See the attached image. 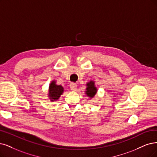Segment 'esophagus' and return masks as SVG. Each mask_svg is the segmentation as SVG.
Instances as JSON below:
<instances>
[{
  "mask_svg": "<svg viewBox=\"0 0 157 157\" xmlns=\"http://www.w3.org/2000/svg\"><path fill=\"white\" fill-rule=\"evenodd\" d=\"M77 87H78L77 85L74 83H72L71 84V85H70V89H71V90H72L73 91H75V90H76Z\"/></svg>",
  "mask_w": 157,
  "mask_h": 157,
  "instance_id": "esophagus-1",
  "label": "esophagus"
}]
</instances>
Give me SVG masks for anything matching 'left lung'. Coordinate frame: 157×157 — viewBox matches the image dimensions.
Returning a JSON list of instances; mask_svg holds the SVG:
<instances>
[{
    "label": "left lung",
    "instance_id": "8db88e82",
    "mask_svg": "<svg viewBox=\"0 0 157 157\" xmlns=\"http://www.w3.org/2000/svg\"><path fill=\"white\" fill-rule=\"evenodd\" d=\"M86 89L85 93L86 96H89L90 98H93L97 92V89L95 86V83L92 81H90L89 83H86Z\"/></svg>",
    "mask_w": 157,
    "mask_h": 157
}]
</instances>
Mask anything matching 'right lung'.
I'll return each instance as SVG.
<instances>
[{
  "instance_id": "obj_1",
  "label": "right lung",
  "mask_w": 157,
  "mask_h": 157,
  "mask_svg": "<svg viewBox=\"0 0 157 157\" xmlns=\"http://www.w3.org/2000/svg\"><path fill=\"white\" fill-rule=\"evenodd\" d=\"M64 89L61 85H57L55 81H52L49 86L48 98L52 101H54L59 99L63 94Z\"/></svg>"
}]
</instances>
